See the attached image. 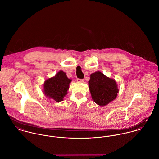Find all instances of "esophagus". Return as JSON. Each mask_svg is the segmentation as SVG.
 Instances as JSON below:
<instances>
[{
	"label": "esophagus",
	"instance_id": "34e87169",
	"mask_svg": "<svg viewBox=\"0 0 159 159\" xmlns=\"http://www.w3.org/2000/svg\"><path fill=\"white\" fill-rule=\"evenodd\" d=\"M77 81L78 82H84V79H77Z\"/></svg>",
	"mask_w": 159,
	"mask_h": 159
}]
</instances>
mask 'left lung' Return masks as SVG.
<instances>
[{"instance_id": "obj_1", "label": "left lung", "mask_w": 159, "mask_h": 159, "mask_svg": "<svg viewBox=\"0 0 159 159\" xmlns=\"http://www.w3.org/2000/svg\"><path fill=\"white\" fill-rule=\"evenodd\" d=\"M89 87L92 99L101 106L114 101L119 92L115 79L106 76L100 71L90 75Z\"/></svg>"}]
</instances>
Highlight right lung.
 Segmentation results:
<instances>
[{
  "instance_id": "add662e5",
  "label": "right lung",
  "mask_w": 159,
  "mask_h": 159,
  "mask_svg": "<svg viewBox=\"0 0 159 159\" xmlns=\"http://www.w3.org/2000/svg\"><path fill=\"white\" fill-rule=\"evenodd\" d=\"M72 80L69 79L63 70H60L55 76L45 80L43 84V93L49 99L57 102L64 100L67 94L70 83Z\"/></svg>"
}]
</instances>
